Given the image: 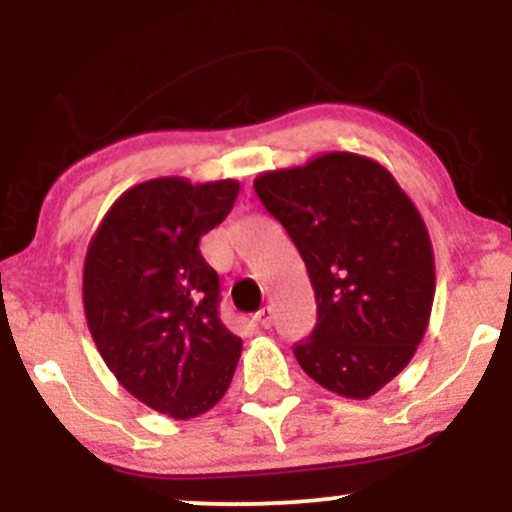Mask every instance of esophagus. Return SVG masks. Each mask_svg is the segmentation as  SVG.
Masks as SVG:
<instances>
[{
  "label": "esophagus",
  "instance_id": "esophagus-1",
  "mask_svg": "<svg viewBox=\"0 0 512 512\" xmlns=\"http://www.w3.org/2000/svg\"><path fill=\"white\" fill-rule=\"evenodd\" d=\"M255 322L260 327H264V330H269V327H272V308H269V305L267 308H262L260 313L255 315Z\"/></svg>",
  "mask_w": 512,
  "mask_h": 512
}]
</instances>
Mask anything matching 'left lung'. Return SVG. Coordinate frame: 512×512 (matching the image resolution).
<instances>
[{
  "instance_id": "obj_1",
  "label": "left lung",
  "mask_w": 512,
  "mask_h": 512,
  "mask_svg": "<svg viewBox=\"0 0 512 512\" xmlns=\"http://www.w3.org/2000/svg\"><path fill=\"white\" fill-rule=\"evenodd\" d=\"M264 209L301 252L317 322L293 346L330 392L366 399L385 387L424 339L436 293L426 223L378 161L346 151L255 180Z\"/></svg>"
}]
</instances>
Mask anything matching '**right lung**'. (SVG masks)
<instances>
[{"instance_id": "obj_1", "label": "right lung", "mask_w": 512, "mask_h": 512, "mask_svg": "<svg viewBox=\"0 0 512 512\" xmlns=\"http://www.w3.org/2000/svg\"><path fill=\"white\" fill-rule=\"evenodd\" d=\"M236 180L156 178L110 207L88 245V330L129 395L192 419L226 395L243 342L219 317V274L199 238L236 204Z\"/></svg>"}]
</instances>
